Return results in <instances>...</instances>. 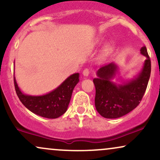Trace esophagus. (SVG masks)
<instances>
[{
  "mask_svg": "<svg viewBox=\"0 0 160 160\" xmlns=\"http://www.w3.org/2000/svg\"><path fill=\"white\" fill-rule=\"evenodd\" d=\"M89 73L90 72L88 68H85L83 71H82V74H83V76L85 77H88V74H89Z\"/></svg>",
  "mask_w": 160,
  "mask_h": 160,
  "instance_id": "obj_1",
  "label": "esophagus"
}]
</instances>
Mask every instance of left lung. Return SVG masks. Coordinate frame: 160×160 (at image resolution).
<instances>
[{
    "label": "left lung",
    "instance_id": "8db88e82",
    "mask_svg": "<svg viewBox=\"0 0 160 160\" xmlns=\"http://www.w3.org/2000/svg\"><path fill=\"white\" fill-rule=\"evenodd\" d=\"M141 53L146 57L141 72L130 81L118 84L111 81L118 70L114 62L101 67L93 80L95 86V103L97 111L106 118H117L128 114L139 104L151 76V64L145 46Z\"/></svg>",
    "mask_w": 160,
    "mask_h": 160
}]
</instances>
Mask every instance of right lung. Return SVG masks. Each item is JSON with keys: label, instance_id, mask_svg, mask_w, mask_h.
<instances>
[{"label": "right lung", "instance_id": "1", "mask_svg": "<svg viewBox=\"0 0 160 160\" xmlns=\"http://www.w3.org/2000/svg\"><path fill=\"white\" fill-rule=\"evenodd\" d=\"M78 82L79 74L75 73L49 93L40 96H32L22 93L14 77L15 92L21 102L34 114L47 118H59L66 112L72 92Z\"/></svg>", "mask_w": 160, "mask_h": 160}]
</instances>
